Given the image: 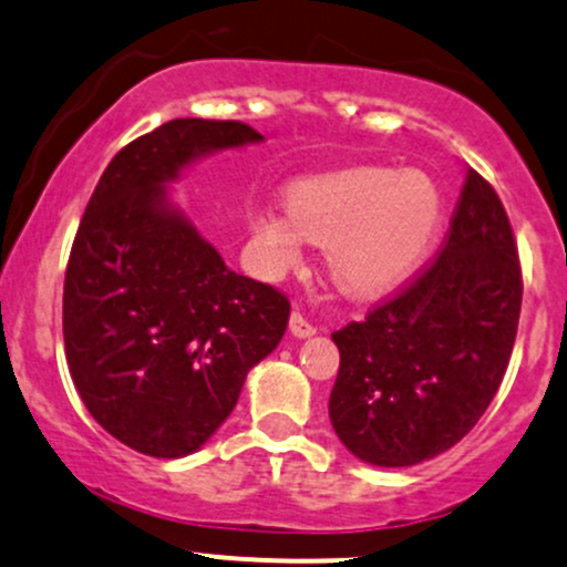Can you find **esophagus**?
I'll list each match as a JSON object with an SVG mask.
<instances>
[{
	"instance_id": "34e87169",
	"label": "esophagus",
	"mask_w": 567,
	"mask_h": 567,
	"mask_svg": "<svg viewBox=\"0 0 567 567\" xmlns=\"http://www.w3.org/2000/svg\"><path fill=\"white\" fill-rule=\"evenodd\" d=\"M290 332L296 338H309V336H313V332H317V327H313L301 311H292L290 313Z\"/></svg>"
}]
</instances>
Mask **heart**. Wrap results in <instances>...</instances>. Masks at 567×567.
Instances as JSON below:
<instances>
[{"instance_id":"b5f03b06","label":"heart","mask_w":567,"mask_h":567,"mask_svg":"<svg viewBox=\"0 0 567 567\" xmlns=\"http://www.w3.org/2000/svg\"><path fill=\"white\" fill-rule=\"evenodd\" d=\"M441 189L420 172L367 166L296 184L290 210L271 208L256 221L266 271L282 275L301 261L306 243H330L327 269L340 290L380 296L422 261L439 231Z\"/></svg>"}]
</instances>
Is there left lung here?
Wrapping results in <instances>:
<instances>
[{
    "mask_svg": "<svg viewBox=\"0 0 567 567\" xmlns=\"http://www.w3.org/2000/svg\"><path fill=\"white\" fill-rule=\"evenodd\" d=\"M523 269L507 210L467 168L439 256L361 322L332 332L338 439L359 460L409 467L473 431L517 336Z\"/></svg>",
    "mask_w": 567,
    "mask_h": 567,
    "instance_id": "1",
    "label": "left lung"
}]
</instances>
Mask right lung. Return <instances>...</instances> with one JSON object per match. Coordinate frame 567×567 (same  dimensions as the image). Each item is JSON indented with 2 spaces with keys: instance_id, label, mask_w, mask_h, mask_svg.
Masks as SVG:
<instances>
[{
  "instance_id": "1",
  "label": "right lung",
  "mask_w": 567,
  "mask_h": 567,
  "mask_svg": "<svg viewBox=\"0 0 567 567\" xmlns=\"http://www.w3.org/2000/svg\"><path fill=\"white\" fill-rule=\"evenodd\" d=\"M243 121L174 118L115 153L65 269V359L89 414L134 452L193 454L277 349L285 292L235 275L163 184L210 150L261 142Z\"/></svg>"
}]
</instances>
